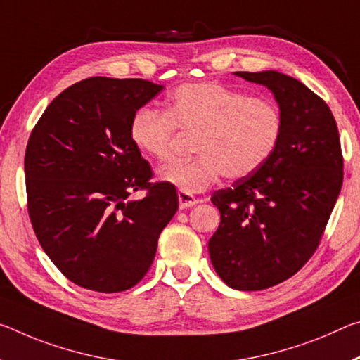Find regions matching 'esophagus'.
Wrapping results in <instances>:
<instances>
[{
  "label": "esophagus",
  "mask_w": 360,
  "mask_h": 360,
  "mask_svg": "<svg viewBox=\"0 0 360 360\" xmlns=\"http://www.w3.org/2000/svg\"><path fill=\"white\" fill-rule=\"evenodd\" d=\"M178 198H179V208L181 210L193 207V205L198 203V200H197L195 197L191 195V193H187V192H182V191L178 192Z\"/></svg>",
  "instance_id": "obj_1"
}]
</instances>
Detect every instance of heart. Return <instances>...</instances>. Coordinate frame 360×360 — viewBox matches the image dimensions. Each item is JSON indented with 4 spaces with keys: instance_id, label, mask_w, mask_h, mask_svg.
I'll use <instances>...</instances> for the list:
<instances>
[{
    "instance_id": "obj_1",
    "label": "heart",
    "mask_w": 360,
    "mask_h": 360,
    "mask_svg": "<svg viewBox=\"0 0 360 360\" xmlns=\"http://www.w3.org/2000/svg\"><path fill=\"white\" fill-rule=\"evenodd\" d=\"M282 113L272 99L250 98L216 82L187 83L173 91L165 112L141 108L131 118L129 138L147 158L163 162L173 152L176 129L195 134V157L174 160L160 178L187 193L207 191L224 174L237 181L258 171L282 136Z\"/></svg>"
}]
</instances>
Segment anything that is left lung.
<instances>
[{
  "mask_svg": "<svg viewBox=\"0 0 360 360\" xmlns=\"http://www.w3.org/2000/svg\"><path fill=\"white\" fill-rule=\"evenodd\" d=\"M236 75L272 91L282 136L258 171L211 195L221 224L208 252L226 285L256 292L295 276L317 250L343 186V153L332 110L303 83L276 70Z\"/></svg>",
  "mask_w": 360,
  "mask_h": 360,
  "instance_id": "8db88e82",
  "label": "left lung"
}]
</instances>
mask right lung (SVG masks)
I'll list each match as a JSON object with an SVG mask.
<instances>
[{
    "mask_svg": "<svg viewBox=\"0 0 360 360\" xmlns=\"http://www.w3.org/2000/svg\"><path fill=\"white\" fill-rule=\"evenodd\" d=\"M163 89L142 78L82 79L51 102L25 150L27 208L57 269L101 293L133 288L179 207L129 138L131 118ZM144 190L141 201L131 191Z\"/></svg>",
    "mask_w": 360,
    "mask_h": 360,
    "instance_id": "1",
    "label": "right lung"
}]
</instances>
